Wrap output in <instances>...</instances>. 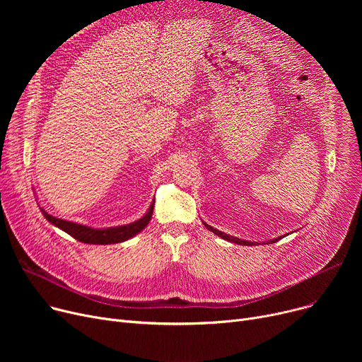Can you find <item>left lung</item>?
I'll return each mask as SVG.
<instances>
[{
	"label": "left lung",
	"instance_id": "1",
	"mask_svg": "<svg viewBox=\"0 0 362 362\" xmlns=\"http://www.w3.org/2000/svg\"><path fill=\"white\" fill-rule=\"evenodd\" d=\"M204 226L206 227V229H208V230H211V232H213V233H216L217 236H220V238H223V239H226V240H229V242H233V243H238V245H255L254 242H248V240H242V239L233 238V236H230V235H226V233H223V232H220V230L214 229V227H211V226H208V224H205V223H204ZM279 239H281V238H279ZM279 239H273V240H270L269 243H274V242H277Z\"/></svg>",
	"mask_w": 362,
	"mask_h": 362
}]
</instances>
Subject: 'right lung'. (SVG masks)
Returning a JSON list of instances; mask_svg holds the SVG:
<instances>
[{
    "label": "right lung",
    "mask_w": 362,
    "mask_h": 362,
    "mask_svg": "<svg viewBox=\"0 0 362 362\" xmlns=\"http://www.w3.org/2000/svg\"><path fill=\"white\" fill-rule=\"evenodd\" d=\"M152 210H154V202L151 204L149 211L141 220H138L135 223L119 226V227H110V229H92V227H88V226H82L78 223H71V221L52 217L41 208L44 217L49 223L59 227V229L64 230L66 233H69L76 240L83 242V243H92V245L119 243V242H124L135 235H138L139 232H142L145 229L146 224L149 223V220L152 217Z\"/></svg>",
    "instance_id": "obj_1"
}]
</instances>
